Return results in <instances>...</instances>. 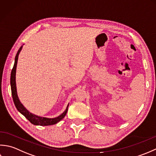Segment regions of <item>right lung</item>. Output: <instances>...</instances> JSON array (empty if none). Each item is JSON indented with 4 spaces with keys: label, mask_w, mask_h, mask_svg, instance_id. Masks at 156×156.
I'll return each instance as SVG.
<instances>
[{
    "label": "right lung",
    "mask_w": 156,
    "mask_h": 156,
    "mask_svg": "<svg viewBox=\"0 0 156 156\" xmlns=\"http://www.w3.org/2000/svg\"><path fill=\"white\" fill-rule=\"evenodd\" d=\"M22 47H23V46H21L20 47V48L19 49L17 55H16L14 66H13V68L12 69L11 73V94H12V100H13L15 106L19 112L23 114L25 118L29 120L31 124H33V125H40V126H48V125H55V124L58 122L60 120H61L65 116L66 112H67L68 111L69 105L67 106V108H66V109L65 110V112H63L61 115H60L59 116L56 117V118H55V119H48V118H44V117L37 116L36 115H34V114L30 113V112H28V111L25 109V108L21 104L20 100H19L17 94V89H16L15 75H16V68H17L18 56H19V54H20V52H21Z\"/></svg>",
    "instance_id": "add662e5"
}]
</instances>
